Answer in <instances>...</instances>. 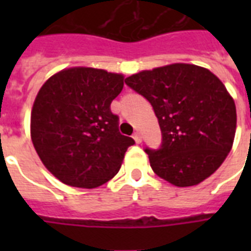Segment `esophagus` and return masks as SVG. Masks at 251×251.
I'll use <instances>...</instances> for the list:
<instances>
[{
    "mask_svg": "<svg viewBox=\"0 0 251 251\" xmlns=\"http://www.w3.org/2000/svg\"><path fill=\"white\" fill-rule=\"evenodd\" d=\"M133 138H134V141L137 142V143H142V137L139 133H134Z\"/></svg>",
    "mask_w": 251,
    "mask_h": 251,
    "instance_id": "obj_1",
    "label": "esophagus"
}]
</instances>
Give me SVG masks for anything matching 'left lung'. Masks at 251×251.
<instances>
[{
	"label": "left lung",
	"mask_w": 251,
	"mask_h": 251,
	"mask_svg": "<svg viewBox=\"0 0 251 251\" xmlns=\"http://www.w3.org/2000/svg\"><path fill=\"white\" fill-rule=\"evenodd\" d=\"M125 83L156 114L161 145L145 151L159 177L193 186L222 165L233 145L237 116L218 76L195 65L173 64L134 74Z\"/></svg>",
	"instance_id": "8db88e82"
}]
</instances>
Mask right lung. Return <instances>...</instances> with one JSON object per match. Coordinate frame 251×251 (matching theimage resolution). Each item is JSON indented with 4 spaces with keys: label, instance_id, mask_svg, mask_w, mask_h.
I'll return each mask as SVG.
<instances>
[{
    "label": "right lung",
    "instance_id": "right-lung-1",
    "mask_svg": "<svg viewBox=\"0 0 251 251\" xmlns=\"http://www.w3.org/2000/svg\"><path fill=\"white\" fill-rule=\"evenodd\" d=\"M124 76L92 68H72L50 76L31 113V138L54 177L74 187L100 186L121 168L133 138L118 130L110 104Z\"/></svg>",
    "mask_w": 251,
    "mask_h": 251
}]
</instances>
